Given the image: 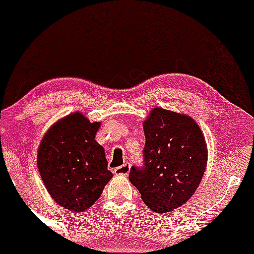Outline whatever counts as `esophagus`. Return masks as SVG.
Instances as JSON below:
<instances>
[{"label": "esophagus", "instance_id": "1", "mask_svg": "<svg viewBox=\"0 0 254 254\" xmlns=\"http://www.w3.org/2000/svg\"><path fill=\"white\" fill-rule=\"evenodd\" d=\"M129 170H130V164L126 163L124 164V165L116 167V169L114 170V172L116 175H125V176H126V175L129 174Z\"/></svg>", "mask_w": 254, "mask_h": 254}]
</instances>
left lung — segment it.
Segmentation results:
<instances>
[{"label": "left lung", "instance_id": "1", "mask_svg": "<svg viewBox=\"0 0 254 254\" xmlns=\"http://www.w3.org/2000/svg\"><path fill=\"white\" fill-rule=\"evenodd\" d=\"M144 165L132 166L129 181L143 202L156 213L184 205L204 175L208 149L192 117L155 108L143 124Z\"/></svg>", "mask_w": 254, "mask_h": 254}]
</instances>
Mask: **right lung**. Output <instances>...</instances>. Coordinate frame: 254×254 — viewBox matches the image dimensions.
Segmentation results:
<instances>
[{
  "instance_id": "obj_1",
  "label": "right lung",
  "mask_w": 254,
  "mask_h": 254,
  "mask_svg": "<svg viewBox=\"0 0 254 254\" xmlns=\"http://www.w3.org/2000/svg\"><path fill=\"white\" fill-rule=\"evenodd\" d=\"M99 127L100 122L73 112L52 125L39 145L36 163L46 190L74 213L90 208L112 179L105 150L95 140Z\"/></svg>"
}]
</instances>
